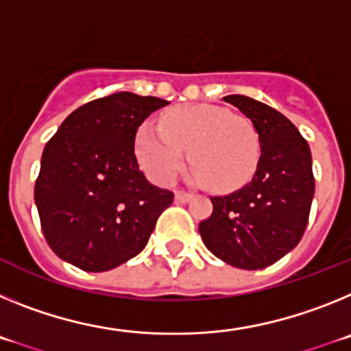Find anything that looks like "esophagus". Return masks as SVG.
I'll list each match as a JSON object with an SVG mask.
<instances>
[{
  "label": "esophagus",
  "instance_id": "esophagus-1",
  "mask_svg": "<svg viewBox=\"0 0 351 351\" xmlns=\"http://www.w3.org/2000/svg\"><path fill=\"white\" fill-rule=\"evenodd\" d=\"M191 197H193V195L186 193V191H176V202H179V204L188 202Z\"/></svg>",
  "mask_w": 351,
  "mask_h": 351
}]
</instances>
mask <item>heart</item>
<instances>
[{
  "instance_id": "b5f03b06",
  "label": "heart",
  "mask_w": 351,
  "mask_h": 351,
  "mask_svg": "<svg viewBox=\"0 0 351 351\" xmlns=\"http://www.w3.org/2000/svg\"><path fill=\"white\" fill-rule=\"evenodd\" d=\"M188 160L195 178L214 191H234L256 170L260 142L246 117L214 105H184L163 114L160 128L144 125L137 135L142 167L156 182H169Z\"/></svg>"
}]
</instances>
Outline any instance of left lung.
<instances>
[{"label": "left lung", "mask_w": 351, "mask_h": 351, "mask_svg": "<svg viewBox=\"0 0 351 351\" xmlns=\"http://www.w3.org/2000/svg\"><path fill=\"white\" fill-rule=\"evenodd\" d=\"M223 100L253 123L260 158L247 184L210 197L213 214L200 221L198 232L214 256L237 269L258 271L293 250L308 226L315 195L311 151L276 108L243 95Z\"/></svg>", "instance_id": "left-lung-1"}]
</instances>
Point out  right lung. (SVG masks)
Masks as SVG:
<instances>
[{"instance_id":"add662e5","label":"right lung","mask_w":351,"mask_h":351,"mask_svg":"<svg viewBox=\"0 0 351 351\" xmlns=\"http://www.w3.org/2000/svg\"><path fill=\"white\" fill-rule=\"evenodd\" d=\"M169 105L123 91L82 105L45 144L35 184L43 237L64 262L104 272L137 256L173 193L145 179L138 126Z\"/></svg>"}]
</instances>
